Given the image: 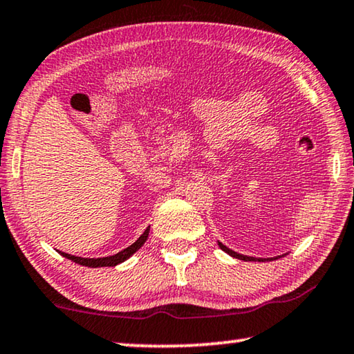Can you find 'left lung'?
<instances>
[{
  "label": "left lung",
  "mask_w": 354,
  "mask_h": 354,
  "mask_svg": "<svg viewBox=\"0 0 354 354\" xmlns=\"http://www.w3.org/2000/svg\"><path fill=\"white\" fill-rule=\"evenodd\" d=\"M219 246H221V250L227 252V254H230L232 257H236V259H240V261H259V262H263V261H266V259H262V257H259V259H256V257H250V256L239 254V252H235V251L229 250V248H227V246H224L223 243H219ZM267 261H273V259H267Z\"/></svg>",
  "instance_id": "8db88e82"
}]
</instances>
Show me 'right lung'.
I'll return each instance as SVG.
<instances>
[{
  "label": "right lung",
  "mask_w": 354,
  "mask_h": 354,
  "mask_svg": "<svg viewBox=\"0 0 354 354\" xmlns=\"http://www.w3.org/2000/svg\"><path fill=\"white\" fill-rule=\"evenodd\" d=\"M147 235H149V227L145 230V234L141 235L140 239L136 240L133 245H130L129 248H125L124 251H120V252H118V254H114V256L98 257V259H87V257L71 256V254H66V252H62V251H60V254L63 257H66V259H70L73 262L79 263V266H86V267H92V268H95V267H114V266H118V263L127 261L131 254H133V252L138 251L140 248L145 245V241L147 240Z\"/></svg>",
  "instance_id": "add662e5"
}]
</instances>
